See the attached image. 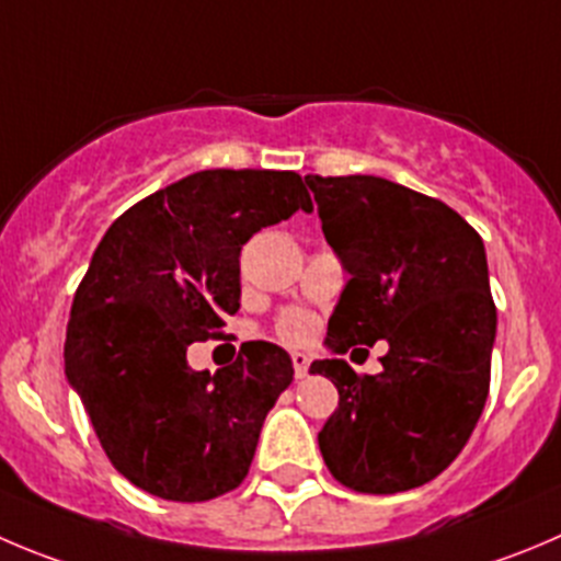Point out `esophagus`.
<instances>
[{"label": "esophagus", "instance_id": "obj_1", "mask_svg": "<svg viewBox=\"0 0 561 561\" xmlns=\"http://www.w3.org/2000/svg\"><path fill=\"white\" fill-rule=\"evenodd\" d=\"M291 366H295V377H306L308 375V366H311V357L306 352H291Z\"/></svg>", "mask_w": 561, "mask_h": 561}]
</instances>
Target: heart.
Listing matches in <instances>:
<instances>
[{
	"mask_svg": "<svg viewBox=\"0 0 561 561\" xmlns=\"http://www.w3.org/2000/svg\"><path fill=\"white\" fill-rule=\"evenodd\" d=\"M313 330H317V322H313L311 313L302 311V308H286V311L277 313L275 319L277 339L286 341V344H302V341L311 339Z\"/></svg>",
	"mask_w": 561,
	"mask_h": 561,
	"instance_id": "1",
	"label": "heart"
}]
</instances>
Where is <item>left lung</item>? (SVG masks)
I'll list each match as a JSON object with an SVG mask.
<instances>
[{"label": "left lung", "instance_id": "8db88e82", "mask_svg": "<svg viewBox=\"0 0 561 561\" xmlns=\"http://www.w3.org/2000/svg\"><path fill=\"white\" fill-rule=\"evenodd\" d=\"M350 272L328 346L386 339L380 375L341 357L311 375L339 388L319 432L324 466L355 493L421 488L468 444L490 391L495 302L482 237L455 209L380 175H306Z\"/></svg>", "mask_w": 561, "mask_h": 561}]
</instances>
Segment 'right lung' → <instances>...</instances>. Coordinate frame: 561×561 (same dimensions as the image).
<instances>
[{
    "mask_svg": "<svg viewBox=\"0 0 561 561\" xmlns=\"http://www.w3.org/2000/svg\"><path fill=\"white\" fill-rule=\"evenodd\" d=\"M311 211L295 170H201L126 209L73 295L66 377L117 473L168 501H209L248 477L261 424L295 369L248 341L231 366L192 371L186 346L239 311V253Z\"/></svg>",
    "mask_w": 561,
    "mask_h": 561,
    "instance_id": "obj_1",
    "label": "right lung"
}]
</instances>
